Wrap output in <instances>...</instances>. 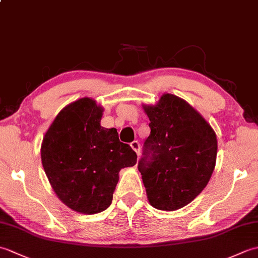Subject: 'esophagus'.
<instances>
[{
  "instance_id": "1",
  "label": "esophagus",
  "mask_w": 258,
  "mask_h": 258,
  "mask_svg": "<svg viewBox=\"0 0 258 258\" xmlns=\"http://www.w3.org/2000/svg\"><path fill=\"white\" fill-rule=\"evenodd\" d=\"M131 147L136 152V154L140 155L141 154V144L139 141H133L132 143H131Z\"/></svg>"
}]
</instances>
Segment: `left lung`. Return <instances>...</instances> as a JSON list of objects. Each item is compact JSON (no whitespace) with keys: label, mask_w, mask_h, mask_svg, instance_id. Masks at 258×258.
Masks as SVG:
<instances>
[{"label":"left lung","mask_w":258,"mask_h":258,"mask_svg":"<svg viewBox=\"0 0 258 258\" xmlns=\"http://www.w3.org/2000/svg\"><path fill=\"white\" fill-rule=\"evenodd\" d=\"M144 111L151 134L138 168L147 199L157 210H178L201 194L212 176L217 154L215 132L187 102L172 94H164Z\"/></svg>","instance_id":"obj_1"}]
</instances>
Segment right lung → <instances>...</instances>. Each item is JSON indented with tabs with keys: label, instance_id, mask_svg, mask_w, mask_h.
I'll return each mask as SVG.
<instances>
[{
	"label": "right lung",
	"instance_id": "1",
	"mask_svg": "<svg viewBox=\"0 0 258 258\" xmlns=\"http://www.w3.org/2000/svg\"><path fill=\"white\" fill-rule=\"evenodd\" d=\"M103 108L89 97L64 107L41 146L42 164L58 199L83 214L111 205L118 172L134 166L138 155L118 140L115 128L101 126Z\"/></svg>",
	"mask_w": 258,
	"mask_h": 258
}]
</instances>
